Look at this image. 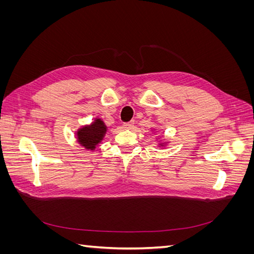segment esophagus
Wrapping results in <instances>:
<instances>
[{
    "label": "esophagus",
    "instance_id": "esophagus-1",
    "mask_svg": "<svg viewBox=\"0 0 254 254\" xmlns=\"http://www.w3.org/2000/svg\"><path fill=\"white\" fill-rule=\"evenodd\" d=\"M134 125V121H131V122H128V123H125L124 125H123V127H124L125 129H130L132 128Z\"/></svg>",
    "mask_w": 254,
    "mask_h": 254
}]
</instances>
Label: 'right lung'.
<instances>
[{
  "instance_id": "right-lung-1",
  "label": "right lung",
  "mask_w": 254,
  "mask_h": 254,
  "mask_svg": "<svg viewBox=\"0 0 254 254\" xmlns=\"http://www.w3.org/2000/svg\"><path fill=\"white\" fill-rule=\"evenodd\" d=\"M107 132V127L101 119H96L91 125L84 126L77 131V141L84 148L94 150Z\"/></svg>"
}]
</instances>
